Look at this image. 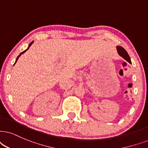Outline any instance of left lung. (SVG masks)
Listing matches in <instances>:
<instances>
[{
	"label": "left lung",
	"instance_id": "left-lung-1",
	"mask_svg": "<svg viewBox=\"0 0 148 148\" xmlns=\"http://www.w3.org/2000/svg\"><path fill=\"white\" fill-rule=\"evenodd\" d=\"M117 52L119 55L121 56V57H123L125 60L128 61L129 63H131V61H130V58L129 57V55H128V52H126V50L124 49V48H122L121 46H117Z\"/></svg>",
	"mask_w": 148,
	"mask_h": 148
}]
</instances>
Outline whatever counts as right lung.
<instances>
[{
    "label": "right lung",
    "mask_w": 148,
    "mask_h": 148,
    "mask_svg": "<svg viewBox=\"0 0 148 148\" xmlns=\"http://www.w3.org/2000/svg\"><path fill=\"white\" fill-rule=\"evenodd\" d=\"M33 42H31V43H30V44L29 45V47H28V48H27V50H24V51H23V52H21V53H20V55H19V56H18V57H17V59H16V62H15V63H16V61H17V60H18V58H19L20 57V55H22V54H23V53H24V52H25L26 51H27V50H28V49H29V47H30V46H31V45H32V44H33ZM15 63H14V64H15Z\"/></svg>",
    "instance_id": "obj_1"
}]
</instances>
